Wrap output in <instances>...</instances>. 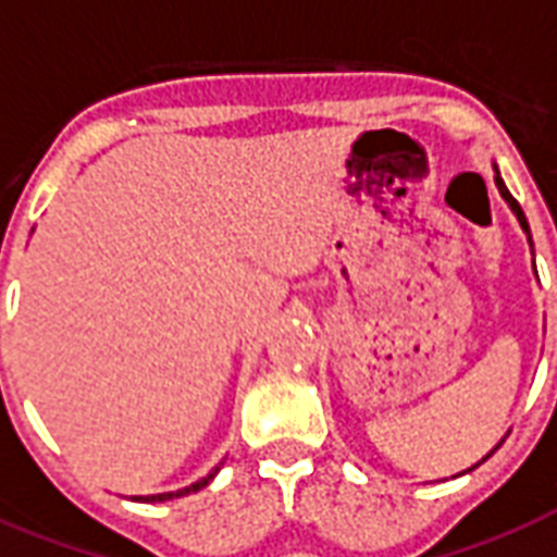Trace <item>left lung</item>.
<instances>
[{
  "instance_id": "obj_1",
  "label": "left lung",
  "mask_w": 557,
  "mask_h": 557,
  "mask_svg": "<svg viewBox=\"0 0 557 557\" xmlns=\"http://www.w3.org/2000/svg\"><path fill=\"white\" fill-rule=\"evenodd\" d=\"M494 183H497V191L503 194V200L508 202V209L515 211L517 223H520V226H523L525 238H529V247H532V232H529V220H525L523 209H520V202H517L515 197H511V191H508V188H506V183H503V176H499L497 165H494ZM532 256H534V249H532ZM534 275H537V270H534ZM503 442H506V438H503ZM503 442H499V444H503ZM499 444H497V447H499ZM497 447H494V450H497ZM494 450H491V454H494ZM491 454H488V456H491ZM488 456H485V459H488ZM485 459H482V462H485ZM476 465H480V462H476ZM476 465H473V468H476ZM473 468H468V471H473Z\"/></svg>"
}]
</instances>
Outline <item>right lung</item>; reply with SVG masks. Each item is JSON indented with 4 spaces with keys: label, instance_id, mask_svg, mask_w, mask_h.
<instances>
[{
    "label": "right lung",
    "instance_id": "right-lung-1",
    "mask_svg": "<svg viewBox=\"0 0 557 557\" xmlns=\"http://www.w3.org/2000/svg\"><path fill=\"white\" fill-rule=\"evenodd\" d=\"M218 471H220V465H218V468H211V471L206 473L202 480L191 482V485H185V488H180V491H165V494H150V497H133V499H136V503H165V499L185 497V494H191V491L206 488V485H209V482L214 480V476H218Z\"/></svg>",
    "mask_w": 557,
    "mask_h": 557
}]
</instances>
